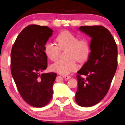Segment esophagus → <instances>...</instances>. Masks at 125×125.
<instances>
[{
	"label": "esophagus",
	"mask_w": 125,
	"mask_h": 125,
	"mask_svg": "<svg viewBox=\"0 0 125 125\" xmlns=\"http://www.w3.org/2000/svg\"><path fill=\"white\" fill-rule=\"evenodd\" d=\"M62 77L65 79H70V78H71V76H67V75H63Z\"/></svg>",
	"instance_id": "34e87169"
}]
</instances>
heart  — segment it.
Here are the masks:
<instances>
[{
	"label": "heart",
	"mask_w": 125,
	"mask_h": 125,
	"mask_svg": "<svg viewBox=\"0 0 125 125\" xmlns=\"http://www.w3.org/2000/svg\"><path fill=\"white\" fill-rule=\"evenodd\" d=\"M57 46L47 42L44 46V52L47 57L55 61L59 57L61 51L67 49L65 52L67 59H60L51 66L52 71L65 75L74 72L78 67L75 59L79 62H84L90 53V44L87 40L79 39L76 35L67 31L61 32L56 37Z\"/></svg>",
	"instance_id": "obj_1"
}]
</instances>
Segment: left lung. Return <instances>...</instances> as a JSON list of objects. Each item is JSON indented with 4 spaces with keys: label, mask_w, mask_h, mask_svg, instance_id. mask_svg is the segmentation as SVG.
Instances as JSON below:
<instances>
[{
    "label": "left lung",
    "mask_w": 125,
    "mask_h": 125,
    "mask_svg": "<svg viewBox=\"0 0 125 125\" xmlns=\"http://www.w3.org/2000/svg\"><path fill=\"white\" fill-rule=\"evenodd\" d=\"M79 30L91 38L88 60L78 72L75 99L79 106L98 104L109 90L117 67V47L113 35L102 26H84Z\"/></svg>",
    "instance_id": "8db88e82"
}]
</instances>
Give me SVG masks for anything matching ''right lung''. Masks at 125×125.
Here are the masks:
<instances>
[{
    "mask_svg": "<svg viewBox=\"0 0 125 125\" xmlns=\"http://www.w3.org/2000/svg\"><path fill=\"white\" fill-rule=\"evenodd\" d=\"M52 32L46 26H28L17 36L11 50L12 78L21 97L34 107L46 106L53 94L56 74H41L47 67L44 46Z\"/></svg>",
    "mask_w": 125,
    "mask_h": 125,
    "instance_id": "obj_1",
    "label": "right lung"
}]
</instances>
